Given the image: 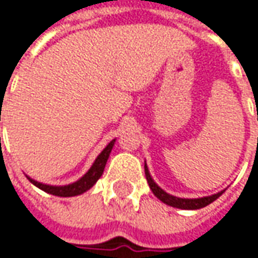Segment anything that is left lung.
<instances>
[{
	"label": "left lung",
	"instance_id": "8db88e82",
	"mask_svg": "<svg viewBox=\"0 0 258 258\" xmlns=\"http://www.w3.org/2000/svg\"><path fill=\"white\" fill-rule=\"evenodd\" d=\"M144 172H146V179H147V183L150 186L151 192L154 194V196H157L162 202H164L166 205H170V207L179 208V209H199V208H204L212 204L215 199H218L219 196L222 195V192H218L212 196H205V198H198V199H183V198H176V196L169 195L163 190L162 187L156 185V182L151 179L150 173H149V169L147 166L144 164Z\"/></svg>",
	"mask_w": 258,
	"mask_h": 258
}]
</instances>
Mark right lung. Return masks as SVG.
Masks as SVG:
<instances>
[{
	"label": "right lung",
	"mask_w": 258,
	"mask_h": 258,
	"mask_svg": "<svg viewBox=\"0 0 258 258\" xmlns=\"http://www.w3.org/2000/svg\"><path fill=\"white\" fill-rule=\"evenodd\" d=\"M115 140H112L111 143H108V146L101 151V154L96 157L95 163L92 164V167L88 170V173L85 174L84 177H81L78 182H75L72 185L66 186H50V185H43L40 182H36L33 179L28 177V180L33 183L34 186H37L39 189L50 194L54 196H63V198H68V196H76L81 195L86 192L88 189H91L92 186L95 185L96 180L102 176L104 173V169H105V164H107L108 157H109V153L112 150V146H114Z\"/></svg>",
	"instance_id": "1"
}]
</instances>
